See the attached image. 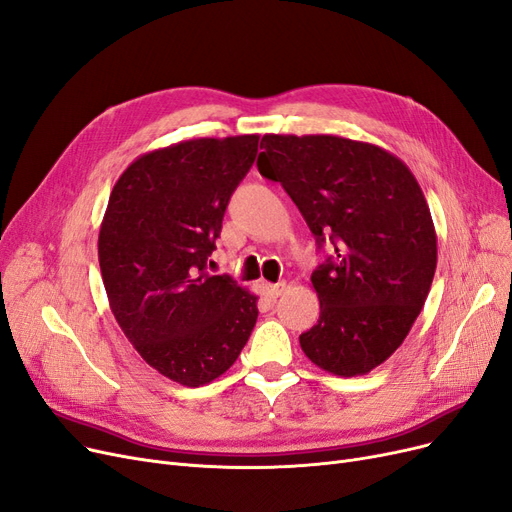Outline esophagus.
I'll return each mask as SVG.
<instances>
[{
	"label": "esophagus",
	"instance_id": "esophagus-1",
	"mask_svg": "<svg viewBox=\"0 0 512 512\" xmlns=\"http://www.w3.org/2000/svg\"><path fill=\"white\" fill-rule=\"evenodd\" d=\"M264 292H267L269 298H279L285 292V281L279 283H264Z\"/></svg>",
	"mask_w": 512,
	"mask_h": 512
}]
</instances>
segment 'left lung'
Instances as JSON below:
<instances>
[{
	"label": "left lung",
	"instance_id": "obj_1",
	"mask_svg": "<svg viewBox=\"0 0 512 512\" xmlns=\"http://www.w3.org/2000/svg\"><path fill=\"white\" fill-rule=\"evenodd\" d=\"M258 172L292 197L319 248V321L300 346L321 370L361 376L410 334L437 269V235L418 180L388 151L330 134H264ZM260 142V147H262Z\"/></svg>",
	"mask_w": 512,
	"mask_h": 512
}]
</instances>
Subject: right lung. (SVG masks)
<instances>
[{
    "label": "right lung",
    "mask_w": 512,
    "mask_h": 512,
    "mask_svg": "<svg viewBox=\"0 0 512 512\" xmlns=\"http://www.w3.org/2000/svg\"><path fill=\"white\" fill-rule=\"evenodd\" d=\"M258 138H193L140 155L115 182L100 224L111 311L138 355L178 384L227 372L258 319V296L206 271Z\"/></svg>",
    "instance_id": "1"
}]
</instances>
